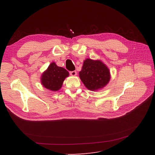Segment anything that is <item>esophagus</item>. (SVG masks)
Instances as JSON below:
<instances>
[{"label": "esophagus", "instance_id": "1", "mask_svg": "<svg viewBox=\"0 0 155 155\" xmlns=\"http://www.w3.org/2000/svg\"><path fill=\"white\" fill-rule=\"evenodd\" d=\"M70 74H71V76H73V77H74V76L77 75V72H76L75 71H71V72H70Z\"/></svg>", "mask_w": 155, "mask_h": 155}]
</instances>
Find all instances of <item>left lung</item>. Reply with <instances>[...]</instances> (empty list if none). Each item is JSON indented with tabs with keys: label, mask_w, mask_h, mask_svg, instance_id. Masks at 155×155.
Instances as JSON below:
<instances>
[{
	"label": "left lung",
	"mask_w": 155,
	"mask_h": 155,
	"mask_svg": "<svg viewBox=\"0 0 155 155\" xmlns=\"http://www.w3.org/2000/svg\"><path fill=\"white\" fill-rule=\"evenodd\" d=\"M79 77L88 90L97 91L108 83L110 74L109 69L103 62L87 58L83 62Z\"/></svg>",
	"instance_id": "obj_1"
}]
</instances>
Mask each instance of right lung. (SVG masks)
<instances>
[{
	"instance_id": "1",
	"label": "right lung",
	"mask_w": 155,
	"mask_h": 155,
	"mask_svg": "<svg viewBox=\"0 0 155 155\" xmlns=\"http://www.w3.org/2000/svg\"><path fill=\"white\" fill-rule=\"evenodd\" d=\"M68 75V72L66 69L58 67L53 62L42 74L41 83L47 89L57 91L61 89L63 81Z\"/></svg>"
}]
</instances>
